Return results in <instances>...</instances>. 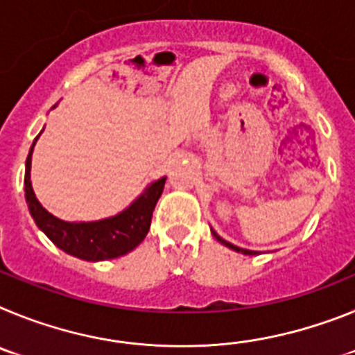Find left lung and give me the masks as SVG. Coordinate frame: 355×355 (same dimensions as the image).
<instances>
[{
  "mask_svg": "<svg viewBox=\"0 0 355 355\" xmlns=\"http://www.w3.org/2000/svg\"><path fill=\"white\" fill-rule=\"evenodd\" d=\"M211 234H213V238H215L216 241H220L222 245H225L227 247V249H231V250H234V252H240V254H245V256H254V254H258V252H254V250H247V249H241V247H236V245H233V243H229V241H225L224 238H220L218 236V234L215 233V231H213L211 229Z\"/></svg>",
  "mask_w": 355,
  "mask_h": 355,
  "instance_id": "1",
  "label": "left lung"
}]
</instances>
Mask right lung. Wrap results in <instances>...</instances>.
I'll return each mask as SVG.
<instances>
[{
	"mask_svg": "<svg viewBox=\"0 0 355 355\" xmlns=\"http://www.w3.org/2000/svg\"><path fill=\"white\" fill-rule=\"evenodd\" d=\"M53 108H56V105ZM42 131L31 144L26 158V171H24V197L37 227L58 249L83 261H106V259L121 258L124 254L131 252L135 247H139L149 231L153 211L162 196L167 178L163 175L147 184L146 190L117 215L92 222L62 220L40 205L31 187V155Z\"/></svg>",
	"mask_w": 355,
	"mask_h": 355,
	"instance_id": "1",
	"label": "right lung"
}]
</instances>
